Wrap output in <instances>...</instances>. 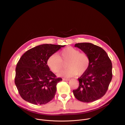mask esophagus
<instances>
[{
  "mask_svg": "<svg viewBox=\"0 0 125 125\" xmlns=\"http://www.w3.org/2000/svg\"><path fill=\"white\" fill-rule=\"evenodd\" d=\"M63 81H68L70 80L69 79H66V78H63Z\"/></svg>",
  "mask_w": 125,
  "mask_h": 125,
  "instance_id": "1",
  "label": "esophagus"
}]
</instances>
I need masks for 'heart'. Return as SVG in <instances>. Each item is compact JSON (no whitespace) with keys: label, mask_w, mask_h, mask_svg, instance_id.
<instances>
[{"label":"heart","mask_w":125,"mask_h":125,"mask_svg":"<svg viewBox=\"0 0 125 125\" xmlns=\"http://www.w3.org/2000/svg\"><path fill=\"white\" fill-rule=\"evenodd\" d=\"M68 68L64 69L59 73L60 76L70 78L78 74L82 75L85 73L90 65V59L84 52L72 47H68L63 49L59 55L53 54L47 60V65L54 73H58L61 70L63 62H67Z\"/></svg>","instance_id":"obj_1"}]
</instances>
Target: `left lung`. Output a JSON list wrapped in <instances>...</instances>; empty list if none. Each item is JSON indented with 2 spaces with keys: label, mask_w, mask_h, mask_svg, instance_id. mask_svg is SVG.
I'll return each mask as SVG.
<instances>
[{
  "label": "left lung",
  "mask_w": 125,
  "mask_h": 125,
  "mask_svg": "<svg viewBox=\"0 0 125 125\" xmlns=\"http://www.w3.org/2000/svg\"><path fill=\"white\" fill-rule=\"evenodd\" d=\"M86 53L90 59L86 72L78 78L79 86L73 90L75 97L83 102H91L101 98L106 94L112 78V64L105 51L91 43L75 45Z\"/></svg>",
  "instance_id": "obj_1"
}]
</instances>
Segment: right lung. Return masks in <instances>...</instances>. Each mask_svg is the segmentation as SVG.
Segmentation results:
<instances>
[{"instance_id": "add662e5", "label": "right lung", "mask_w": 125, "mask_h": 125, "mask_svg": "<svg viewBox=\"0 0 125 125\" xmlns=\"http://www.w3.org/2000/svg\"><path fill=\"white\" fill-rule=\"evenodd\" d=\"M65 45L43 44L27 51L16 68L15 83L25 101L31 103L45 104L54 98L56 85L62 81L50 71L48 58Z\"/></svg>"}]
</instances>
